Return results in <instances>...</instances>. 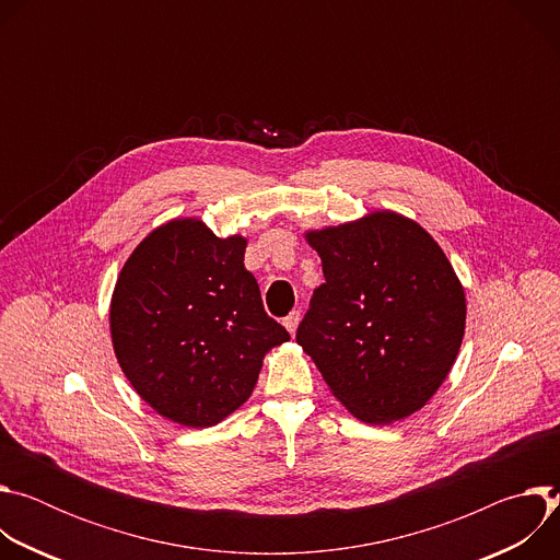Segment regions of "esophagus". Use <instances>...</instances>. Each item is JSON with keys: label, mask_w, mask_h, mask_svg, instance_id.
<instances>
[{"label": "esophagus", "mask_w": 560, "mask_h": 560, "mask_svg": "<svg viewBox=\"0 0 560 560\" xmlns=\"http://www.w3.org/2000/svg\"><path fill=\"white\" fill-rule=\"evenodd\" d=\"M299 322H301V312L294 310V312H290V314L283 318V326H285V330H288L290 335H294L296 328H299Z\"/></svg>", "instance_id": "1"}]
</instances>
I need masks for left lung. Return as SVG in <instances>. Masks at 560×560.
I'll return each instance as SVG.
<instances>
[{
  "label": "left lung",
  "instance_id": "8db88e82",
  "mask_svg": "<svg viewBox=\"0 0 560 560\" xmlns=\"http://www.w3.org/2000/svg\"><path fill=\"white\" fill-rule=\"evenodd\" d=\"M326 283L296 343L363 423L419 412L450 374L465 335V292L432 234L392 210L305 232Z\"/></svg>",
  "mask_w": 560,
  "mask_h": 560
}]
</instances>
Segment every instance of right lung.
<instances>
[{"mask_svg":"<svg viewBox=\"0 0 560 560\" xmlns=\"http://www.w3.org/2000/svg\"><path fill=\"white\" fill-rule=\"evenodd\" d=\"M246 246L242 234L221 238L201 219H173L117 277L115 357L135 392L173 423L210 428L242 408L266 352L290 339L264 310Z\"/></svg>","mask_w":560,"mask_h":560,"instance_id":"right-lung-1","label":"right lung"}]
</instances>
